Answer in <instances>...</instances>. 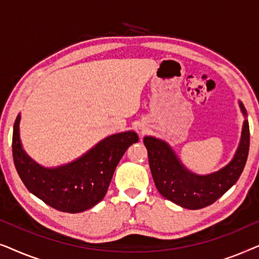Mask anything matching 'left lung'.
I'll use <instances>...</instances> for the list:
<instances>
[{"mask_svg": "<svg viewBox=\"0 0 259 259\" xmlns=\"http://www.w3.org/2000/svg\"><path fill=\"white\" fill-rule=\"evenodd\" d=\"M239 105L243 114L246 115L242 102ZM144 144L147 148L152 177L161 196L185 208L198 210L213 204L235 185L242 175L249 154V121H244L235 158L224 168L207 176H197L187 171L165 141L145 137Z\"/></svg>", "mask_w": 259, "mask_h": 259, "instance_id": "1", "label": "left lung"}]
</instances>
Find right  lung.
Segmentation results:
<instances>
[{
  "instance_id": "1",
  "label": "right lung",
  "mask_w": 259,
  "mask_h": 259,
  "mask_svg": "<svg viewBox=\"0 0 259 259\" xmlns=\"http://www.w3.org/2000/svg\"><path fill=\"white\" fill-rule=\"evenodd\" d=\"M19 123L20 115H17L12 147L14 164L21 180L49 206L68 213L86 211L102 200L120 159L131 145L139 140L132 131L113 134L77 160L56 168H45L24 153Z\"/></svg>"
}]
</instances>
